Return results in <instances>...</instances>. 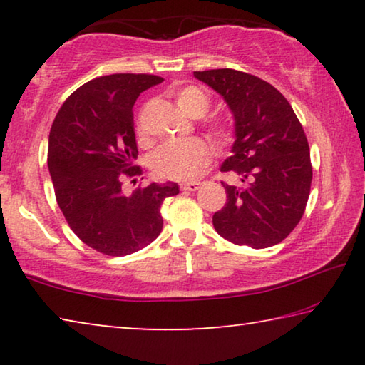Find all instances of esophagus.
Listing matches in <instances>:
<instances>
[{"label": "esophagus", "mask_w": 365, "mask_h": 365, "mask_svg": "<svg viewBox=\"0 0 365 365\" xmlns=\"http://www.w3.org/2000/svg\"><path fill=\"white\" fill-rule=\"evenodd\" d=\"M183 191H196L201 188V183L200 182H188V183H182L180 187Z\"/></svg>", "instance_id": "esophagus-1"}]
</instances>
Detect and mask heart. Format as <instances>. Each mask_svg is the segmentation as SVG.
I'll use <instances>...</instances> for the list:
<instances>
[{
	"label": "heart",
	"instance_id": "heart-1",
	"mask_svg": "<svg viewBox=\"0 0 365 365\" xmlns=\"http://www.w3.org/2000/svg\"><path fill=\"white\" fill-rule=\"evenodd\" d=\"M174 100L185 114L200 119L212 106V98L200 85H183L174 90ZM205 130L215 145L224 146L232 140L230 123L219 117L206 120ZM140 135L143 130L140 128ZM211 160V150L202 140H188L183 143H165L153 154L151 165L159 177L170 180H193Z\"/></svg>",
	"mask_w": 365,
	"mask_h": 365
}]
</instances>
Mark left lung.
I'll use <instances>...</instances> for the list:
<instances>
[{"label":"left lung","instance_id":"8db88e82","mask_svg":"<svg viewBox=\"0 0 365 365\" xmlns=\"http://www.w3.org/2000/svg\"><path fill=\"white\" fill-rule=\"evenodd\" d=\"M225 98L235 115L233 156L222 172L242 178L224 185L227 202L212 215L220 237L255 250L285 240L299 224L311 193L312 164L306 133L275 86L235 69L193 72Z\"/></svg>","mask_w":365,"mask_h":365}]
</instances>
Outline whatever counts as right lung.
I'll return each instance as SVG.
<instances>
[{"mask_svg":"<svg viewBox=\"0 0 365 365\" xmlns=\"http://www.w3.org/2000/svg\"><path fill=\"white\" fill-rule=\"evenodd\" d=\"M163 80L151 73L90 80L64 101L49 132L58 206L72 232L106 256L132 255L154 242L163 230V201L178 195L172 182L145 185L132 195L122 190L123 178L143 174L132 164L138 154L132 108L141 91Z\"/></svg>","mask_w":365,"mask_h":365,"instance_id":"obj_1","label":"right lung"}]
</instances>
